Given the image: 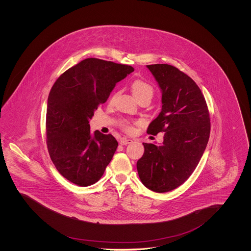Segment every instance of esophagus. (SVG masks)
I'll return each instance as SVG.
<instances>
[{"instance_id": "34e87169", "label": "esophagus", "mask_w": 251, "mask_h": 251, "mask_svg": "<svg viewBox=\"0 0 251 251\" xmlns=\"http://www.w3.org/2000/svg\"><path fill=\"white\" fill-rule=\"evenodd\" d=\"M133 142L131 139H127V138H121L120 139V145H128V144H131Z\"/></svg>"}]
</instances>
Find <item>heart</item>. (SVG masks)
I'll return each instance as SVG.
<instances>
[{
	"mask_svg": "<svg viewBox=\"0 0 251 251\" xmlns=\"http://www.w3.org/2000/svg\"><path fill=\"white\" fill-rule=\"evenodd\" d=\"M131 91L138 101L142 99L151 100L152 96L154 94V89H153L152 85L144 80H139V79L135 80L131 84ZM122 128L124 131H127V132H131L133 131V127L129 122H124L122 124Z\"/></svg>",
	"mask_w": 251,
	"mask_h": 251,
	"instance_id": "1",
	"label": "heart"
}]
</instances>
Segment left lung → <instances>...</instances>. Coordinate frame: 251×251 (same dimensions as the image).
Returning a JSON list of instances; mask_svg holds the SVG:
<instances>
[{"instance_id": "obj_1", "label": "left lung", "mask_w": 251, "mask_h": 251, "mask_svg": "<svg viewBox=\"0 0 251 251\" xmlns=\"http://www.w3.org/2000/svg\"><path fill=\"white\" fill-rule=\"evenodd\" d=\"M162 90V111L147 132L164 131L161 146L143 143L136 164L144 185L157 193L176 189L191 176L209 140L211 123L201 90L191 78L167 64L148 65Z\"/></svg>"}]
</instances>
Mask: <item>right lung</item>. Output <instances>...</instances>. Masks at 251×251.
Returning <instances> with one entry per match:
<instances>
[{
  "label": "right lung",
  "mask_w": 251,
  "mask_h": 251,
  "mask_svg": "<svg viewBox=\"0 0 251 251\" xmlns=\"http://www.w3.org/2000/svg\"><path fill=\"white\" fill-rule=\"evenodd\" d=\"M134 69L86 58L60 75L49 94L46 136L49 154L60 174L79 186L103 175L119 146L112 134L91 133L89 120L115 85Z\"/></svg>",
  "instance_id": "add662e5"
}]
</instances>
